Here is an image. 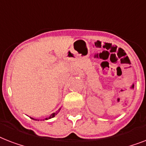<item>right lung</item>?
I'll return each instance as SVG.
<instances>
[{
  "label": "right lung",
  "instance_id": "right-lung-1",
  "mask_svg": "<svg viewBox=\"0 0 146 146\" xmlns=\"http://www.w3.org/2000/svg\"><path fill=\"white\" fill-rule=\"evenodd\" d=\"M60 109H61V108H59V109H58V111H56V112H54V113H51V114H50V115L49 116V117H48L45 118V120H48V119H50V118L54 117L55 116L57 115V113H59L60 111ZM31 118H32V117H31ZM32 119H33V120H36V119H34V118H32Z\"/></svg>",
  "mask_w": 146,
  "mask_h": 146
}]
</instances>
